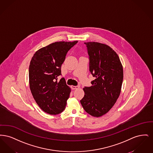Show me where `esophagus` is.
<instances>
[{
	"instance_id": "34e87169",
	"label": "esophagus",
	"mask_w": 153,
	"mask_h": 153,
	"mask_svg": "<svg viewBox=\"0 0 153 153\" xmlns=\"http://www.w3.org/2000/svg\"><path fill=\"white\" fill-rule=\"evenodd\" d=\"M71 87V88H72V89H79V88H80V86H79V85H77V86H73V85H72Z\"/></svg>"
}]
</instances>
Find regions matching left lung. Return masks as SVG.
I'll return each mask as SVG.
<instances>
[{
	"label": "left lung",
	"instance_id": "1",
	"mask_svg": "<svg viewBox=\"0 0 153 153\" xmlns=\"http://www.w3.org/2000/svg\"><path fill=\"white\" fill-rule=\"evenodd\" d=\"M89 59V71L95 80L83 88L80 100L84 110L94 117L105 114L118 99L123 80V70L117 53L109 46L96 42H85Z\"/></svg>",
	"mask_w": 153,
	"mask_h": 153
}]
</instances>
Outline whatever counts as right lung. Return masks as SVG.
Instances as JSON below:
<instances>
[{
  "instance_id": "1",
  "label": "right lung",
  "mask_w": 153,
  "mask_h": 153,
  "mask_svg": "<svg viewBox=\"0 0 153 153\" xmlns=\"http://www.w3.org/2000/svg\"><path fill=\"white\" fill-rule=\"evenodd\" d=\"M77 41L56 42L35 53L29 66L30 88L38 106L51 115H57L65 108L71 88L61 75V65L66 55Z\"/></svg>"
}]
</instances>
